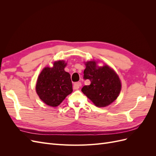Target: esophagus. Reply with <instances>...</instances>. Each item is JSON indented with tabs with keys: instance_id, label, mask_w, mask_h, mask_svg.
<instances>
[{
	"instance_id": "esophagus-1",
	"label": "esophagus",
	"mask_w": 156,
	"mask_h": 156,
	"mask_svg": "<svg viewBox=\"0 0 156 156\" xmlns=\"http://www.w3.org/2000/svg\"><path fill=\"white\" fill-rule=\"evenodd\" d=\"M81 82H77V83H75L73 84V89L74 90H77L80 87H81Z\"/></svg>"
}]
</instances>
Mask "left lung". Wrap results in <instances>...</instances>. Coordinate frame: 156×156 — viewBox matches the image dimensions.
<instances>
[{"label":"left lung","mask_w":156,"mask_h":156,"mask_svg":"<svg viewBox=\"0 0 156 156\" xmlns=\"http://www.w3.org/2000/svg\"><path fill=\"white\" fill-rule=\"evenodd\" d=\"M84 79L90 81V85L84 86L81 91L98 107L110 105L116 100L121 90L119 75L107 65L98 66L96 61L85 63Z\"/></svg>","instance_id":"8db88e82"}]
</instances>
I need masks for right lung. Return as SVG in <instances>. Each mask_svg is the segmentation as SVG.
<instances>
[{
    "label": "right lung",
    "mask_w": 156,
    "mask_h": 156,
    "mask_svg": "<svg viewBox=\"0 0 156 156\" xmlns=\"http://www.w3.org/2000/svg\"><path fill=\"white\" fill-rule=\"evenodd\" d=\"M66 64L64 60L55 61L53 68H44L37 77L36 90L46 105L58 106L73 92L70 75L64 70Z\"/></svg>",
    "instance_id": "obj_1"
}]
</instances>
